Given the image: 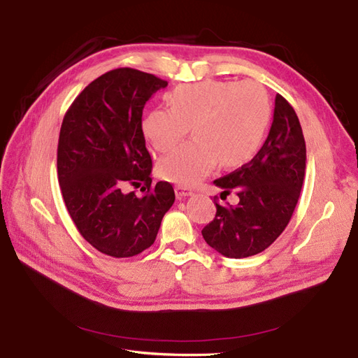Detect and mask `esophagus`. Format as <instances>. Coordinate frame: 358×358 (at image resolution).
<instances>
[{
    "label": "esophagus",
    "instance_id": "obj_1",
    "mask_svg": "<svg viewBox=\"0 0 358 358\" xmlns=\"http://www.w3.org/2000/svg\"><path fill=\"white\" fill-rule=\"evenodd\" d=\"M175 192H176V197L178 199H185V197H189L194 194V191L191 188H187V187H182V185H178L175 188Z\"/></svg>",
    "mask_w": 358,
    "mask_h": 358
}]
</instances>
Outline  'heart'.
Returning <instances> with one entry per match:
<instances>
[{"label": "heart", "mask_w": 358, "mask_h": 358, "mask_svg": "<svg viewBox=\"0 0 358 358\" xmlns=\"http://www.w3.org/2000/svg\"><path fill=\"white\" fill-rule=\"evenodd\" d=\"M169 107L142 121L143 134L158 152H169L187 136L192 140L158 162V175L179 185H196L221 162L236 167L262 148L272 119L264 86L254 80H204L176 86Z\"/></svg>", "instance_id": "1"}]
</instances>
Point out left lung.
<instances>
[{"label":"left lung","mask_w":358,"mask_h":358,"mask_svg":"<svg viewBox=\"0 0 358 358\" xmlns=\"http://www.w3.org/2000/svg\"><path fill=\"white\" fill-rule=\"evenodd\" d=\"M305 170L306 143L299 117L278 94L273 122L263 148L241 169L213 182L224 189L222 200L234 191L239 203H215V218L201 230L206 243L229 258L263 252L288 225Z\"/></svg>","instance_id":"left-lung-1"}]
</instances>
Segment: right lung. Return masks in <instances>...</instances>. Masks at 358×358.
Here are the masks:
<instances>
[{"instance_id":"obj_1","label":"right lung","mask_w":358,"mask_h":358,"mask_svg":"<svg viewBox=\"0 0 358 358\" xmlns=\"http://www.w3.org/2000/svg\"><path fill=\"white\" fill-rule=\"evenodd\" d=\"M167 82L134 69H116L91 82L67 110L58 142V180L83 239L115 258L134 257L155 242L175 203L169 182L152 185L142 129L146 101ZM127 182L143 196L124 192Z\"/></svg>"}]
</instances>
